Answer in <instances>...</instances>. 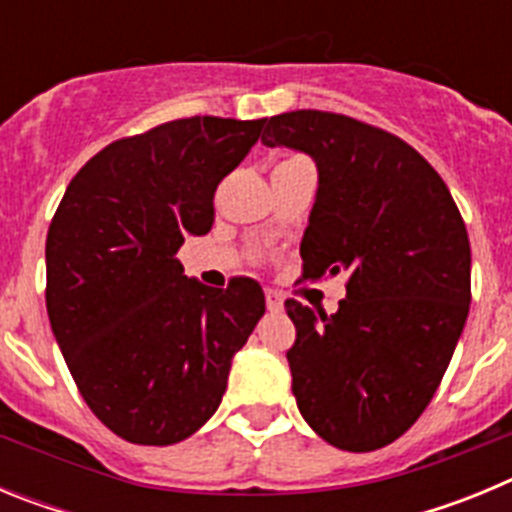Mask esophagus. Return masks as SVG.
<instances>
[{
  "mask_svg": "<svg viewBox=\"0 0 512 512\" xmlns=\"http://www.w3.org/2000/svg\"><path fill=\"white\" fill-rule=\"evenodd\" d=\"M266 307H269V312H282L284 310L282 295L274 292V289H266Z\"/></svg>",
  "mask_w": 512,
  "mask_h": 512,
  "instance_id": "34e87169",
  "label": "esophagus"
}]
</instances>
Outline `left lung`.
<instances>
[{
	"label": "left lung",
	"instance_id": "8db88e82",
	"mask_svg": "<svg viewBox=\"0 0 512 512\" xmlns=\"http://www.w3.org/2000/svg\"><path fill=\"white\" fill-rule=\"evenodd\" d=\"M264 146L312 156L302 277L346 271L333 315L287 300L297 408L343 451L382 449L420 418L472 302V251L449 187L397 135L336 112L266 117Z\"/></svg>",
	"mask_w": 512,
	"mask_h": 512
}]
</instances>
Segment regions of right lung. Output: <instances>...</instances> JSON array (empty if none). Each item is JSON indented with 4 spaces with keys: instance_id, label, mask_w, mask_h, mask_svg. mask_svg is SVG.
I'll return each mask as SVG.
<instances>
[{
    "instance_id": "1",
    "label": "right lung",
    "mask_w": 512,
    "mask_h": 512,
    "mask_svg": "<svg viewBox=\"0 0 512 512\" xmlns=\"http://www.w3.org/2000/svg\"><path fill=\"white\" fill-rule=\"evenodd\" d=\"M264 120L184 117L120 138L66 187L45 241V307L81 397L112 433L169 446L200 431L266 310L259 282L184 277L176 251L210 233L217 184Z\"/></svg>"
}]
</instances>
